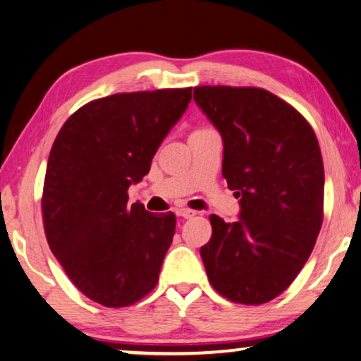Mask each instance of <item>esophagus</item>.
I'll return each instance as SVG.
<instances>
[{
    "label": "esophagus",
    "mask_w": 361,
    "mask_h": 361,
    "mask_svg": "<svg viewBox=\"0 0 361 361\" xmlns=\"http://www.w3.org/2000/svg\"><path fill=\"white\" fill-rule=\"evenodd\" d=\"M176 216L183 217V219H191V217L196 216V211H191V209H178V211H176Z\"/></svg>",
    "instance_id": "esophagus-1"
}]
</instances>
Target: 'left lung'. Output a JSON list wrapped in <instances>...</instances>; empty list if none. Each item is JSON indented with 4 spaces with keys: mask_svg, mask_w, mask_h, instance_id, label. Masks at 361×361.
Wrapping results in <instances>:
<instances>
[{
    "mask_svg": "<svg viewBox=\"0 0 361 361\" xmlns=\"http://www.w3.org/2000/svg\"><path fill=\"white\" fill-rule=\"evenodd\" d=\"M195 101L221 132L222 176L235 191V222L209 217L201 258L229 301H271L302 270L324 219V164L311 124L263 88L196 86Z\"/></svg>",
    "mask_w": 361,
    "mask_h": 361,
    "instance_id": "left-lung-1",
    "label": "left lung"
}]
</instances>
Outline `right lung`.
Masks as SVG:
<instances>
[{"mask_svg":"<svg viewBox=\"0 0 361 361\" xmlns=\"http://www.w3.org/2000/svg\"><path fill=\"white\" fill-rule=\"evenodd\" d=\"M192 88L118 93L65 121L50 150L42 192L49 247L86 298L130 306L159 281L175 235L173 212L152 214L128 190L191 101Z\"/></svg>","mask_w":361,"mask_h":361,"instance_id":"1","label":"right lung"}]
</instances>
